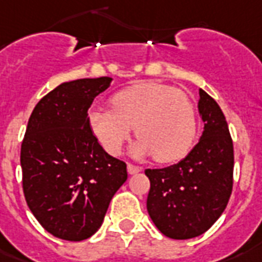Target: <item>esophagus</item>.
Masks as SVG:
<instances>
[{
    "label": "esophagus",
    "instance_id": "34e87169",
    "mask_svg": "<svg viewBox=\"0 0 262 262\" xmlns=\"http://www.w3.org/2000/svg\"><path fill=\"white\" fill-rule=\"evenodd\" d=\"M127 171H128L129 175H135V173H139L142 171V168L137 167V165H133V164H128L127 165Z\"/></svg>",
    "mask_w": 262,
    "mask_h": 262
}]
</instances>
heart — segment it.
<instances>
[{
    "label": "heart",
    "mask_w": 262,
    "mask_h": 262,
    "mask_svg": "<svg viewBox=\"0 0 262 262\" xmlns=\"http://www.w3.org/2000/svg\"><path fill=\"white\" fill-rule=\"evenodd\" d=\"M112 109L94 108L89 123L95 138L109 154L116 156L131 137L137 157L153 154L159 163L183 159L196 134L195 109L182 90L160 83L142 82L123 89L111 99Z\"/></svg>",
    "instance_id": "1"
}]
</instances>
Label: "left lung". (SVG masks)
<instances>
[{
  "label": "left lung",
  "instance_id": "8db88e82",
  "mask_svg": "<svg viewBox=\"0 0 262 262\" xmlns=\"http://www.w3.org/2000/svg\"><path fill=\"white\" fill-rule=\"evenodd\" d=\"M200 142L178 164L146 169L150 180L147 212L154 226L172 239L200 236L224 212L232 191L234 146L222 109L200 90Z\"/></svg>",
  "mask_w": 262,
  "mask_h": 262
}]
</instances>
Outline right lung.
Masks as SVG:
<instances>
[{"label": "right lung", "mask_w": 262, "mask_h": 262, "mask_svg": "<svg viewBox=\"0 0 262 262\" xmlns=\"http://www.w3.org/2000/svg\"><path fill=\"white\" fill-rule=\"evenodd\" d=\"M112 78L61 83L32 111L21 143L23 191L45 230L71 242L101 227L127 180L124 161L109 156L90 128L89 108Z\"/></svg>", "instance_id": "right-lung-1"}]
</instances>
